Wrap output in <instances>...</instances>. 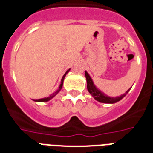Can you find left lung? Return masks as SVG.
<instances>
[{
    "instance_id": "obj_1",
    "label": "left lung",
    "mask_w": 153,
    "mask_h": 153,
    "mask_svg": "<svg viewBox=\"0 0 153 153\" xmlns=\"http://www.w3.org/2000/svg\"><path fill=\"white\" fill-rule=\"evenodd\" d=\"M85 75H86V82H87V90H88L89 93L93 96V98H94L95 100H97L99 102H102V103H115V102H118L121 99H122L126 96V94H128V92L130 90V89L128 90L126 92V94H124L123 95H121L120 97L110 98V97L105 95L104 94L102 93L100 91H98V89L96 88L95 86L94 85L92 79H91V78L86 71H85Z\"/></svg>"
}]
</instances>
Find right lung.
I'll return each instance as SVG.
<instances>
[{
  "label": "right lung",
  "mask_w": 153,
  "mask_h": 153,
  "mask_svg": "<svg viewBox=\"0 0 153 153\" xmlns=\"http://www.w3.org/2000/svg\"><path fill=\"white\" fill-rule=\"evenodd\" d=\"M69 71H70V69L68 70V71H67V72L65 73L64 75L62 76V79H61V83H60V85H59V89H58L57 91H55V93H53L52 94H51V95L49 96V97H48V98H41V99H36V100H34L35 102H48V101H49V100H50V99H51V98H54V97H55V96L56 95V94H57L59 93V92L60 90L62 89V83H63V80H64V78H65V76H66V74H67V73L69 72Z\"/></svg>",
  "instance_id": "obj_1"
}]
</instances>
